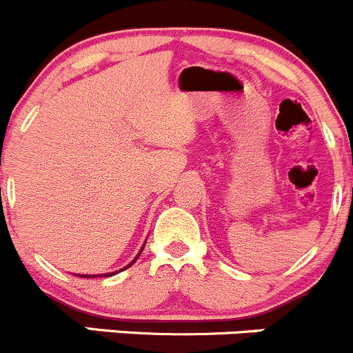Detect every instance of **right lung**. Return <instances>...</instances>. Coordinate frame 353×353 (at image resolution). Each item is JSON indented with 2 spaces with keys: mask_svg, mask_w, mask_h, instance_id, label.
<instances>
[{
  "mask_svg": "<svg viewBox=\"0 0 353 353\" xmlns=\"http://www.w3.org/2000/svg\"><path fill=\"white\" fill-rule=\"evenodd\" d=\"M135 259H137V257H135ZM135 259H134V261H132V263H130V264H128V266H127V268H130V266H132V264H134V263H135ZM127 268H125V270H127ZM121 271H123V270H121ZM113 274H114V273H108V274H92V276H89V274H79V276H82V278H96V276H113Z\"/></svg>",
  "mask_w": 353,
  "mask_h": 353,
  "instance_id": "obj_1",
  "label": "right lung"
}]
</instances>
